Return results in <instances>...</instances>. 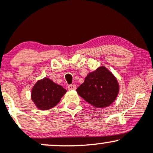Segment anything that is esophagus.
Segmentation results:
<instances>
[{"label": "esophagus", "mask_w": 153, "mask_h": 153, "mask_svg": "<svg viewBox=\"0 0 153 153\" xmlns=\"http://www.w3.org/2000/svg\"><path fill=\"white\" fill-rule=\"evenodd\" d=\"M68 88L69 91H74L76 89V85H69L68 86Z\"/></svg>", "instance_id": "esophagus-1"}]
</instances>
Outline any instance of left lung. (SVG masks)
<instances>
[{"label": "left lung", "mask_w": 153, "mask_h": 153, "mask_svg": "<svg viewBox=\"0 0 153 153\" xmlns=\"http://www.w3.org/2000/svg\"><path fill=\"white\" fill-rule=\"evenodd\" d=\"M80 97L96 107L105 108L117 99L119 85L116 77L104 66L88 73L83 83L76 89Z\"/></svg>", "instance_id": "8db88e82"}]
</instances>
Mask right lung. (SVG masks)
Listing matches in <instances>:
<instances>
[{
	"instance_id": "right-lung-1",
	"label": "right lung",
	"mask_w": 153,
	"mask_h": 153,
	"mask_svg": "<svg viewBox=\"0 0 153 153\" xmlns=\"http://www.w3.org/2000/svg\"><path fill=\"white\" fill-rule=\"evenodd\" d=\"M66 89L50 79L39 80L31 89V98L35 106L40 110H48L55 106L65 94Z\"/></svg>"
}]
</instances>
